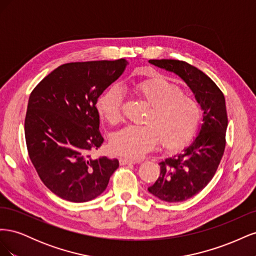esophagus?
Instances as JSON below:
<instances>
[{"label":"esophagus","mask_w":256,"mask_h":256,"mask_svg":"<svg viewBox=\"0 0 256 256\" xmlns=\"http://www.w3.org/2000/svg\"><path fill=\"white\" fill-rule=\"evenodd\" d=\"M140 164V161L131 160V159H128V158H120V166H126V164Z\"/></svg>","instance_id":"obj_1"}]
</instances>
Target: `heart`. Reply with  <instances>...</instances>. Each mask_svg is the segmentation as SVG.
<instances>
[{
    "mask_svg": "<svg viewBox=\"0 0 256 256\" xmlns=\"http://www.w3.org/2000/svg\"><path fill=\"white\" fill-rule=\"evenodd\" d=\"M136 98L148 106L143 126H127L111 136L113 152L138 159L160 143L168 150L187 145L202 122V108L196 99L184 96L182 88L162 76H154L132 85ZM97 110L110 124L122 118V92L112 86L99 97Z\"/></svg>",
    "mask_w": 256,
    "mask_h": 256,
    "instance_id": "b5f03b06",
    "label": "heart"
}]
</instances>
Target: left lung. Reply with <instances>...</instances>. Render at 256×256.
Segmentation results:
<instances>
[{"instance_id":"left-lung-1","label":"left lung","mask_w":256,"mask_h":256,"mask_svg":"<svg viewBox=\"0 0 256 256\" xmlns=\"http://www.w3.org/2000/svg\"><path fill=\"white\" fill-rule=\"evenodd\" d=\"M178 74L188 84L204 111L203 125L191 145L161 161L160 176L148 191L161 200L177 203L194 196L212 180L226 150L228 113L223 92L207 74L187 62L150 60Z\"/></svg>"}]
</instances>
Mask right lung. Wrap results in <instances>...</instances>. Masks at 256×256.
Returning <instances> with one entry per match:
<instances>
[{
	"label": "right lung",
	"mask_w": 256,
	"mask_h": 256,
	"mask_svg": "<svg viewBox=\"0 0 256 256\" xmlns=\"http://www.w3.org/2000/svg\"><path fill=\"white\" fill-rule=\"evenodd\" d=\"M127 60L67 63L32 90L24 122L30 161L46 187L69 202L94 200L106 190L120 164L90 152L104 143L99 96L125 70Z\"/></svg>",
	"instance_id": "obj_1"
}]
</instances>
